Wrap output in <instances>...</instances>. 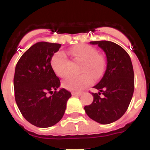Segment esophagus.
Segmentation results:
<instances>
[{
	"instance_id": "esophagus-1",
	"label": "esophagus",
	"mask_w": 150,
	"mask_h": 150,
	"mask_svg": "<svg viewBox=\"0 0 150 150\" xmlns=\"http://www.w3.org/2000/svg\"><path fill=\"white\" fill-rule=\"evenodd\" d=\"M72 94L73 95V96H81L82 93H81V92H72Z\"/></svg>"
}]
</instances>
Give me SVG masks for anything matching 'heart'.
<instances>
[{
  "instance_id": "obj_1",
  "label": "heart",
  "mask_w": 150,
  "mask_h": 150,
  "mask_svg": "<svg viewBox=\"0 0 150 150\" xmlns=\"http://www.w3.org/2000/svg\"><path fill=\"white\" fill-rule=\"evenodd\" d=\"M71 54L78 59L83 62L80 75H69L62 81L63 87L73 91H81L88 86L94 79L102 76L105 68L103 56L98 54L94 47L87 44H81L72 48ZM51 66L55 73L61 78L69 73V59L64 51L56 53L51 59Z\"/></svg>"
}]
</instances>
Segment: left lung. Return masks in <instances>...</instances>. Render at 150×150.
<instances>
[{
  "mask_svg": "<svg viewBox=\"0 0 150 150\" xmlns=\"http://www.w3.org/2000/svg\"><path fill=\"white\" fill-rule=\"evenodd\" d=\"M98 45L107 57V68L94 88L99 93H91L93 102L85 106L90 118L101 124L116 121L125 114L134 91V73L128 53L119 45L111 41H91ZM103 95L100 96V93Z\"/></svg>",
  "mask_w": 150,
  "mask_h": 150,
  "instance_id": "1",
  "label": "left lung"
}]
</instances>
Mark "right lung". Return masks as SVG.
Returning <instances> with one entry per match:
<instances>
[{"mask_svg":"<svg viewBox=\"0 0 150 150\" xmlns=\"http://www.w3.org/2000/svg\"><path fill=\"white\" fill-rule=\"evenodd\" d=\"M60 47L59 43L38 42L22 54L15 68L13 87L18 108L29 122L39 128L59 121L72 96L64 88L57 91L60 81L51 61Z\"/></svg>","mask_w":150,"mask_h":150,"instance_id":"obj_1","label":"right lung"}]
</instances>
